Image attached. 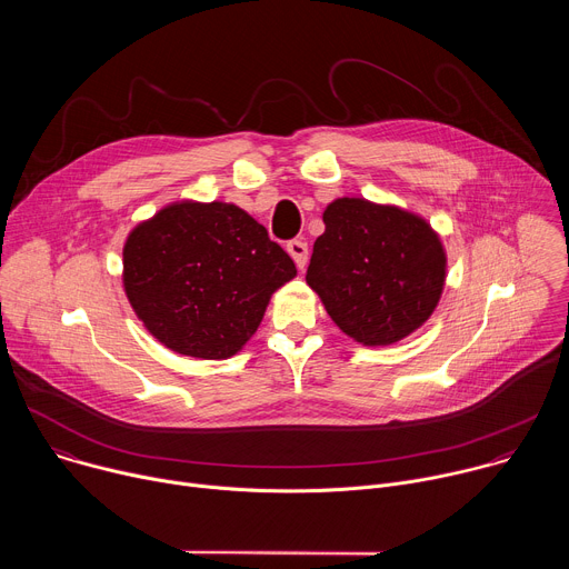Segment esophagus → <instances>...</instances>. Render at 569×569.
<instances>
[{"label": "esophagus", "mask_w": 569, "mask_h": 569, "mask_svg": "<svg viewBox=\"0 0 569 569\" xmlns=\"http://www.w3.org/2000/svg\"><path fill=\"white\" fill-rule=\"evenodd\" d=\"M286 250L292 257V261L297 263V268L303 270L306 263H308V246H306V242L303 240H290L288 246H286Z\"/></svg>", "instance_id": "1"}]
</instances>
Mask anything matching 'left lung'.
Here are the masks:
<instances>
[{
  "instance_id": "8db88e82",
  "label": "left lung",
  "mask_w": 569,
  "mask_h": 569,
  "mask_svg": "<svg viewBox=\"0 0 569 569\" xmlns=\"http://www.w3.org/2000/svg\"><path fill=\"white\" fill-rule=\"evenodd\" d=\"M306 283L338 329L365 347H389L430 319L448 257L432 224L402 207L338 198L323 209Z\"/></svg>"
}]
</instances>
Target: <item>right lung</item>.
I'll list each match as a JSON object with an SVG mask.
<instances>
[{"instance_id":"obj_1","label":"right lung","mask_w":569,"mask_h":569,"mask_svg":"<svg viewBox=\"0 0 569 569\" xmlns=\"http://www.w3.org/2000/svg\"><path fill=\"white\" fill-rule=\"evenodd\" d=\"M121 277L157 342L180 356L227 360L250 342L297 268L240 207L178 200L130 229Z\"/></svg>"}]
</instances>
